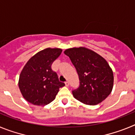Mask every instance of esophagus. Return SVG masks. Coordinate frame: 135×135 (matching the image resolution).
Returning <instances> with one entry per match:
<instances>
[{
	"instance_id": "34e87169",
	"label": "esophagus",
	"mask_w": 135,
	"mask_h": 135,
	"mask_svg": "<svg viewBox=\"0 0 135 135\" xmlns=\"http://www.w3.org/2000/svg\"><path fill=\"white\" fill-rule=\"evenodd\" d=\"M65 86H68L69 84H69V82H68V81H66V82H65Z\"/></svg>"
}]
</instances>
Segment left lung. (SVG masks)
Masks as SVG:
<instances>
[{"mask_svg":"<svg viewBox=\"0 0 135 135\" xmlns=\"http://www.w3.org/2000/svg\"><path fill=\"white\" fill-rule=\"evenodd\" d=\"M64 53L70 57L79 76V87L72 91L75 98L90 105L105 99L114 84L113 71L107 61L85 47L68 49Z\"/></svg>","mask_w":135,"mask_h":135,"instance_id":"obj_1","label":"left lung"}]
</instances>
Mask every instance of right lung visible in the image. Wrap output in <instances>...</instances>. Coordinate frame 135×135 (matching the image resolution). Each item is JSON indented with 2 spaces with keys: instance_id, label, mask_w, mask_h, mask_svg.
I'll use <instances>...</instances> for the list:
<instances>
[{
  "instance_id": "1",
  "label": "right lung",
  "mask_w": 135,
  "mask_h": 135,
  "mask_svg": "<svg viewBox=\"0 0 135 135\" xmlns=\"http://www.w3.org/2000/svg\"><path fill=\"white\" fill-rule=\"evenodd\" d=\"M61 52V49H45L26 63L20 74L18 83L26 101L36 105H46L55 99L59 88L65 86L51 69L52 64Z\"/></svg>"
}]
</instances>
